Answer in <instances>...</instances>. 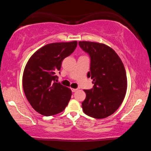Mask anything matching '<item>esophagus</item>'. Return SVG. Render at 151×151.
I'll list each match as a JSON object with an SVG mask.
<instances>
[{"instance_id": "34e87169", "label": "esophagus", "mask_w": 151, "mask_h": 151, "mask_svg": "<svg viewBox=\"0 0 151 151\" xmlns=\"http://www.w3.org/2000/svg\"><path fill=\"white\" fill-rule=\"evenodd\" d=\"M77 90L78 89H76V88H71V91H72L73 93H74V92H76Z\"/></svg>"}]
</instances>
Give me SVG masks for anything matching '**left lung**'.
Listing matches in <instances>:
<instances>
[{
    "instance_id": "obj_1",
    "label": "left lung",
    "mask_w": 151,
    "mask_h": 151,
    "mask_svg": "<svg viewBox=\"0 0 151 151\" xmlns=\"http://www.w3.org/2000/svg\"><path fill=\"white\" fill-rule=\"evenodd\" d=\"M78 45L91 58L87 76L93 79L94 84L93 88L84 90L83 112L95 119L106 118L119 108L126 94L127 78L123 63L106 45L89 41H80Z\"/></svg>"
}]
</instances>
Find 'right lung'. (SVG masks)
<instances>
[{
	"label": "right lung",
	"mask_w": 151,
	"mask_h": 151,
	"mask_svg": "<svg viewBox=\"0 0 151 151\" xmlns=\"http://www.w3.org/2000/svg\"><path fill=\"white\" fill-rule=\"evenodd\" d=\"M76 46L77 41L50 43L36 51L27 63L22 76L23 90L30 105L42 115L60 113L68 105L72 92L56 83L57 73L63 60L72 54Z\"/></svg>",
	"instance_id": "right-lung-1"
}]
</instances>
